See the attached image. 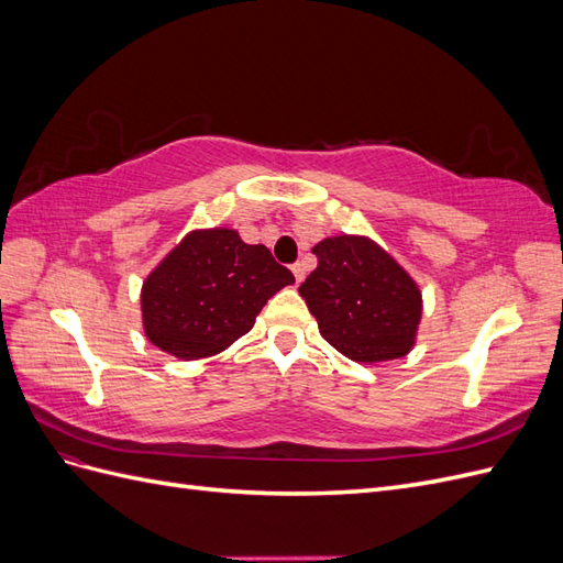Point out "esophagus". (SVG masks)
I'll list each match as a JSON object with an SVG mask.
<instances>
[{"instance_id":"esophagus-1","label":"esophagus","mask_w":563,"mask_h":563,"mask_svg":"<svg viewBox=\"0 0 563 563\" xmlns=\"http://www.w3.org/2000/svg\"><path fill=\"white\" fill-rule=\"evenodd\" d=\"M291 272H294V277H296V282H298V284L305 279V265H302L300 261L291 265Z\"/></svg>"}]
</instances>
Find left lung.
Wrapping results in <instances>:
<instances>
[{"mask_svg":"<svg viewBox=\"0 0 563 563\" xmlns=\"http://www.w3.org/2000/svg\"><path fill=\"white\" fill-rule=\"evenodd\" d=\"M300 296L321 335L354 362L399 360L413 347L422 300L416 282L364 236L319 242Z\"/></svg>","mask_w":563,"mask_h":563,"instance_id":"8db88e82","label":"left lung"}]
</instances>
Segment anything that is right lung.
I'll return each instance as SVG.
<instances>
[{"mask_svg":"<svg viewBox=\"0 0 563 563\" xmlns=\"http://www.w3.org/2000/svg\"><path fill=\"white\" fill-rule=\"evenodd\" d=\"M263 244L234 230H201L166 255L143 284V327L152 345L201 360L251 331L263 305L294 284Z\"/></svg>","mask_w":563,"mask_h":563,"instance_id":"add662e5","label":"right lung"}]
</instances>
